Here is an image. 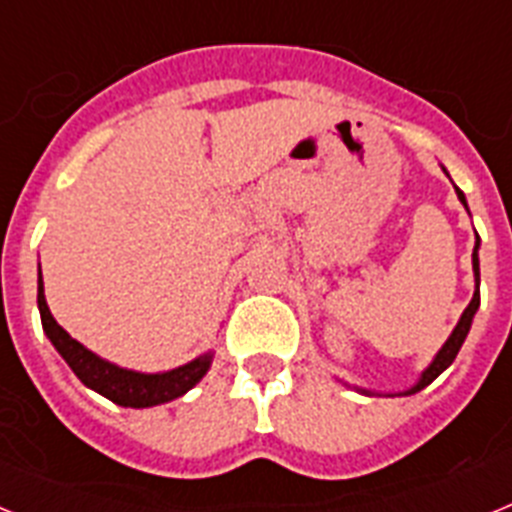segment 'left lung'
Here are the masks:
<instances>
[{
    "label": "left lung",
    "mask_w": 512,
    "mask_h": 512,
    "mask_svg": "<svg viewBox=\"0 0 512 512\" xmlns=\"http://www.w3.org/2000/svg\"><path fill=\"white\" fill-rule=\"evenodd\" d=\"M456 194H459L461 205L467 207V200H464V192H461V189H456ZM477 248H479V238H477V243H474V251H472L474 282H477V292H474L472 302H469V305H467V310L461 312V318H459V323H456L454 333H451V336H449V341L443 343L441 351H438V354H436V359L431 361V366H428V369H425V372L420 374L418 384H413V387H410L408 392H402V395H415V392H420V390H423V387H428V384H431L433 379H436L438 374L443 372V369H449L451 361H454L456 354H459L461 343H464V338H467L469 328H472L474 312H477V307H479V256H477ZM361 392H366V390H361ZM366 395H369V392H366Z\"/></svg>",
    "instance_id": "obj_1"
}]
</instances>
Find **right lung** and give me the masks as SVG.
<instances>
[{"label": "right lung", "instance_id": "right-lung-1", "mask_svg": "<svg viewBox=\"0 0 512 512\" xmlns=\"http://www.w3.org/2000/svg\"><path fill=\"white\" fill-rule=\"evenodd\" d=\"M38 307L45 336L51 338L56 351L74 369L76 377L87 384L89 390L99 392V395H104L115 405H122V408H153V405H161V402L176 400V397H182L184 392L192 390L194 384L205 377L212 364L210 351V354L197 356L194 361L179 366V369H171V372L143 374L99 359L97 354H92L87 346H81L76 338H71L56 323V318L48 310V302H45L43 274H38Z\"/></svg>", "mask_w": 512, "mask_h": 512}]
</instances>
